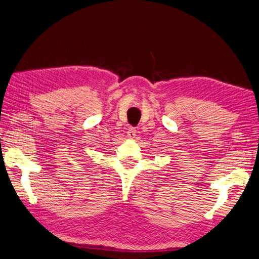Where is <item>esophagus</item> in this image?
<instances>
[{
  "mask_svg": "<svg viewBox=\"0 0 259 259\" xmlns=\"http://www.w3.org/2000/svg\"><path fill=\"white\" fill-rule=\"evenodd\" d=\"M136 134H137L136 128H135V127H129V129H128V131H127L128 138H130V139H132V138H135Z\"/></svg>",
  "mask_w": 259,
  "mask_h": 259,
  "instance_id": "1",
  "label": "esophagus"
}]
</instances>
